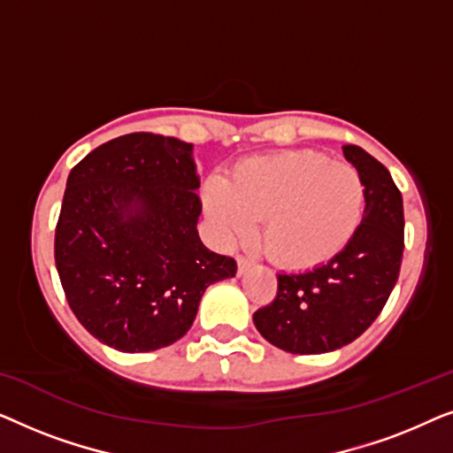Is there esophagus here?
<instances>
[{"mask_svg": "<svg viewBox=\"0 0 453 453\" xmlns=\"http://www.w3.org/2000/svg\"><path fill=\"white\" fill-rule=\"evenodd\" d=\"M253 265V259L251 257H247V256H239L237 257V270H239V274H245L247 270H250Z\"/></svg>", "mask_w": 453, "mask_h": 453, "instance_id": "1", "label": "esophagus"}]
</instances>
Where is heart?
<instances>
[{
	"mask_svg": "<svg viewBox=\"0 0 453 453\" xmlns=\"http://www.w3.org/2000/svg\"><path fill=\"white\" fill-rule=\"evenodd\" d=\"M203 208L222 241L243 239L262 219V241L278 264L307 270L342 253L361 228L367 188L355 166L313 150L243 160L228 183L210 179Z\"/></svg>",
	"mask_w": 453,
	"mask_h": 453,
	"instance_id": "1",
	"label": "heart"
}]
</instances>
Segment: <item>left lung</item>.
Returning <instances> with one entry per match:
<instances>
[{"mask_svg": "<svg viewBox=\"0 0 453 453\" xmlns=\"http://www.w3.org/2000/svg\"><path fill=\"white\" fill-rule=\"evenodd\" d=\"M367 188L357 237L327 264L278 274L276 299L253 313L257 332L293 355H321L357 340L377 319L398 280L404 206L392 175L355 144L342 146Z\"/></svg>", "mask_w": 453, "mask_h": 453, "instance_id": "8db88e82", "label": "left lung"}]
</instances>
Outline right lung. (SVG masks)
<instances>
[{
    "instance_id": "1",
    "label": "right lung",
    "mask_w": 453,
    "mask_h": 453,
    "mask_svg": "<svg viewBox=\"0 0 453 453\" xmlns=\"http://www.w3.org/2000/svg\"><path fill=\"white\" fill-rule=\"evenodd\" d=\"M194 146L127 134L98 146L67 177L55 265L80 324L121 352L183 338L210 284L237 262L202 243Z\"/></svg>"
}]
</instances>
